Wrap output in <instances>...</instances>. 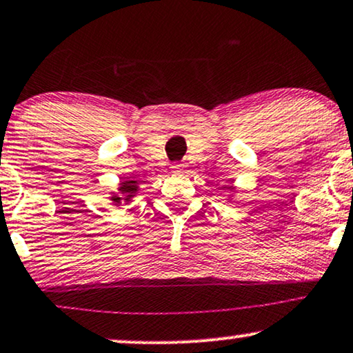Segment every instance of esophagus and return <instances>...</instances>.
I'll use <instances>...</instances> for the list:
<instances>
[{"label":"esophagus","mask_w":353,"mask_h":353,"mask_svg":"<svg viewBox=\"0 0 353 353\" xmlns=\"http://www.w3.org/2000/svg\"><path fill=\"white\" fill-rule=\"evenodd\" d=\"M172 170L175 173H186V165L185 163H173Z\"/></svg>","instance_id":"esophagus-1"}]
</instances>
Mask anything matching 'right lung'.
Masks as SVG:
<instances>
[{
	"label": "right lung",
	"mask_w": 353,
	"mask_h": 353,
	"mask_svg": "<svg viewBox=\"0 0 353 353\" xmlns=\"http://www.w3.org/2000/svg\"><path fill=\"white\" fill-rule=\"evenodd\" d=\"M118 191H120V194H113L112 198H110L117 205L120 204L123 199L130 201V199L132 198V196H134V194L137 193V185H136V181L130 180V178H123V181L120 183V188H118Z\"/></svg>",
	"instance_id": "obj_1"
}]
</instances>
